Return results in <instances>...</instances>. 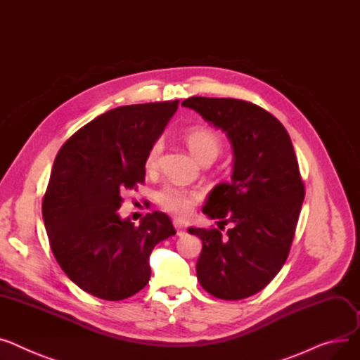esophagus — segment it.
Instances as JSON below:
<instances>
[{
	"mask_svg": "<svg viewBox=\"0 0 360 360\" xmlns=\"http://www.w3.org/2000/svg\"><path fill=\"white\" fill-rule=\"evenodd\" d=\"M174 226H175V229H176V234H178L179 237H182V236H185V234H186L185 226H184L181 221H178V220H174Z\"/></svg>",
	"mask_w": 360,
	"mask_h": 360,
	"instance_id": "obj_1",
	"label": "esophagus"
}]
</instances>
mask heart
<instances>
[{
    "label": "heart",
    "instance_id": "heart-1",
    "mask_svg": "<svg viewBox=\"0 0 360 360\" xmlns=\"http://www.w3.org/2000/svg\"><path fill=\"white\" fill-rule=\"evenodd\" d=\"M185 143L193 156L201 162L202 159L212 156L214 159L221 150V141L219 136L207 127H193L185 133ZM162 153V141L155 140L145 158V167L153 171L158 166ZM201 194L195 189H188L179 185H166L158 193L159 205L179 219H186L194 211V207L200 202Z\"/></svg>",
    "mask_w": 360,
    "mask_h": 360
}]
</instances>
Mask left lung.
Listing matches in <instances>:
<instances>
[{
	"mask_svg": "<svg viewBox=\"0 0 360 360\" xmlns=\"http://www.w3.org/2000/svg\"><path fill=\"white\" fill-rule=\"evenodd\" d=\"M182 105L223 130L234 155L231 182L214 186L202 208L233 227L188 229L202 240L197 278L215 298L243 300L276 276L294 240L305 191L292 141L271 112L248 101L191 97Z\"/></svg>",
	"mask_w": 360,
	"mask_h": 360,
	"instance_id": "1",
	"label": "left lung"
}]
</instances>
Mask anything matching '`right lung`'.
<instances>
[{"mask_svg":"<svg viewBox=\"0 0 360 360\" xmlns=\"http://www.w3.org/2000/svg\"><path fill=\"white\" fill-rule=\"evenodd\" d=\"M179 100L110 110L56 155L41 214L62 271L85 292L122 301L146 286L153 248L176 231L165 212L122 219L123 194L145 181V158Z\"/></svg>","mask_w":360,"mask_h":360,"instance_id":"1","label":"right lung"}]
</instances>
